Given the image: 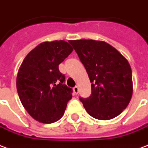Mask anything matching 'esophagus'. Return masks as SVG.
<instances>
[{
  "instance_id": "obj_1",
  "label": "esophagus",
  "mask_w": 148,
  "mask_h": 148,
  "mask_svg": "<svg viewBox=\"0 0 148 148\" xmlns=\"http://www.w3.org/2000/svg\"><path fill=\"white\" fill-rule=\"evenodd\" d=\"M73 91H74V93H75V94H78L79 87H77V86H75V87H73Z\"/></svg>"
}]
</instances>
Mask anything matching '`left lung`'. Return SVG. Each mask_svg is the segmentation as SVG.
Wrapping results in <instances>:
<instances>
[{"mask_svg":"<svg viewBox=\"0 0 148 148\" xmlns=\"http://www.w3.org/2000/svg\"><path fill=\"white\" fill-rule=\"evenodd\" d=\"M91 83L88 98L79 97L85 110L94 118L110 120L129 105L132 95L130 64L110 44L95 40H72Z\"/></svg>","mask_w":148,"mask_h":148,"instance_id":"obj_1","label":"left lung"}]
</instances>
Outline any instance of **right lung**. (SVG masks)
I'll use <instances>...</instances> for the list:
<instances>
[{
	"instance_id": "right-lung-1",
	"label": "right lung",
	"mask_w": 148,
	"mask_h": 148,
	"mask_svg": "<svg viewBox=\"0 0 148 148\" xmlns=\"http://www.w3.org/2000/svg\"><path fill=\"white\" fill-rule=\"evenodd\" d=\"M69 43L60 40L42 42L24 58L16 78L22 105L39 122L50 124L61 119L73 89L64 84L65 76L59 64L73 52Z\"/></svg>"
}]
</instances>
